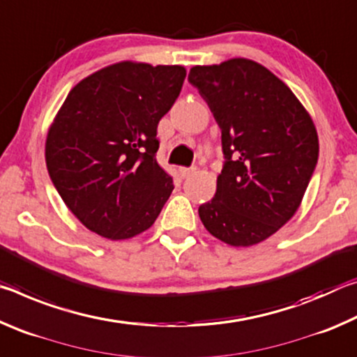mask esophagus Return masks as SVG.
<instances>
[{"mask_svg": "<svg viewBox=\"0 0 357 357\" xmlns=\"http://www.w3.org/2000/svg\"><path fill=\"white\" fill-rule=\"evenodd\" d=\"M197 172V168H181V176L183 178H189L193 173Z\"/></svg>", "mask_w": 357, "mask_h": 357, "instance_id": "obj_1", "label": "esophagus"}]
</instances>
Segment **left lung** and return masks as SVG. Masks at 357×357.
Returning <instances> with one entry per match:
<instances>
[{
    "label": "left lung",
    "mask_w": 357,
    "mask_h": 357,
    "mask_svg": "<svg viewBox=\"0 0 357 357\" xmlns=\"http://www.w3.org/2000/svg\"><path fill=\"white\" fill-rule=\"evenodd\" d=\"M189 82L222 130L217 190L198 208L204 228L233 247L263 243L301 206L318 160L309 112L279 77L247 58L193 66Z\"/></svg>",
    "instance_id": "1"
}]
</instances>
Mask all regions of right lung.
Here are the masks:
<instances>
[{
	"mask_svg": "<svg viewBox=\"0 0 357 357\" xmlns=\"http://www.w3.org/2000/svg\"><path fill=\"white\" fill-rule=\"evenodd\" d=\"M183 66L121 61L77 83L48 129L45 162L66 206L99 236L153 227L173 190L155 160L157 124L178 99Z\"/></svg>",
	"mask_w": 357,
	"mask_h": 357,
	"instance_id": "right-lung-1",
	"label": "right lung"
}]
</instances>
